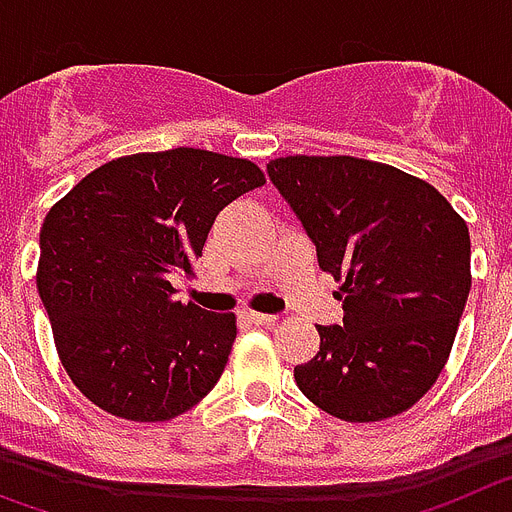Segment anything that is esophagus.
Listing matches in <instances>:
<instances>
[{
  "label": "esophagus",
  "instance_id": "34e87169",
  "mask_svg": "<svg viewBox=\"0 0 512 512\" xmlns=\"http://www.w3.org/2000/svg\"><path fill=\"white\" fill-rule=\"evenodd\" d=\"M242 319L244 322L257 324V327H270V324L278 322V317H275V314H257V311H244Z\"/></svg>",
  "mask_w": 512,
  "mask_h": 512
}]
</instances>
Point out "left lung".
I'll use <instances>...</instances> for the list:
<instances>
[{"mask_svg": "<svg viewBox=\"0 0 512 512\" xmlns=\"http://www.w3.org/2000/svg\"><path fill=\"white\" fill-rule=\"evenodd\" d=\"M268 177L342 281V324L293 368L311 402L348 422L410 410L451 353L471 288L466 221L433 185L358 157H283Z\"/></svg>", "mask_w": 512, "mask_h": 512, "instance_id": "left-lung-1", "label": "left lung"}]
</instances>
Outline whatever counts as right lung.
Instances as JSON below:
<instances>
[{"label": "right lung", "instance_id": "right-lung-1", "mask_svg": "<svg viewBox=\"0 0 512 512\" xmlns=\"http://www.w3.org/2000/svg\"><path fill=\"white\" fill-rule=\"evenodd\" d=\"M265 177L247 159L170 149L113 159L48 211L38 296L69 379L100 410L162 422L224 373L234 314L172 299L213 221Z\"/></svg>", "mask_w": 512, "mask_h": 512}]
</instances>
